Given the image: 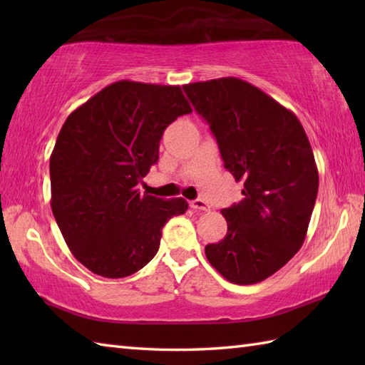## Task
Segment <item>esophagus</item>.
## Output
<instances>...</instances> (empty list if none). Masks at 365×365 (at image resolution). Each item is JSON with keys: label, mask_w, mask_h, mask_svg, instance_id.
Here are the masks:
<instances>
[{"label": "esophagus", "mask_w": 365, "mask_h": 365, "mask_svg": "<svg viewBox=\"0 0 365 365\" xmlns=\"http://www.w3.org/2000/svg\"><path fill=\"white\" fill-rule=\"evenodd\" d=\"M190 207L195 208V210H200V212H208V210H210V207H208V204L205 202V200H202V199L191 200Z\"/></svg>", "instance_id": "1"}]
</instances>
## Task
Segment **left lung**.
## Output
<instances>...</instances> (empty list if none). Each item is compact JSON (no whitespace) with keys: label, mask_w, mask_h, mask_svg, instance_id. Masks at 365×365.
<instances>
[{"label":"left lung","mask_w":365,"mask_h":365,"mask_svg":"<svg viewBox=\"0 0 365 365\" xmlns=\"http://www.w3.org/2000/svg\"><path fill=\"white\" fill-rule=\"evenodd\" d=\"M183 91L245 185L242 202L221 210L227 234L205 246L207 259L229 282L265 281L304 243L319 191L311 143L297 115L251 83L226 76Z\"/></svg>","instance_id":"8db88e82"}]
</instances>
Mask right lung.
<instances>
[{"label":"right lung","instance_id":"right-lung-1","mask_svg":"<svg viewBox=\"0 0 365 365\" xmlns=\"http://www.w3.org/2000/svg\"><path fill=\"white\" fill-rule=\"evenodd\" d=\"M192 110L180 86L130 80L68 114L50 157L51 210L73 257L98 276L136 273L157 254L183 197L141 195L169 123Z\"/></svg>","mask_w":365,"mask_h":365}]
</instances>
